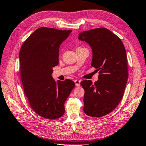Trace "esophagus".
I'll list each match as a JSON object with an SVG mask.
<instances>
[{
    "label": "esophagus",
    "instance_id": "1",
    "mask_svg": "<svg viewBox=\"0 0 146 146\" xmlns=\"http://www.w3.org/2000/svg\"><path fill=\"white\" fill-rule=\"evenodd\" d=\"M74 83H75V85L76 86H80V83H81V81L80 80H74Z\"/></svg>",
    "mask_w": 146,
    "mask_h": 146
}]
</instances>
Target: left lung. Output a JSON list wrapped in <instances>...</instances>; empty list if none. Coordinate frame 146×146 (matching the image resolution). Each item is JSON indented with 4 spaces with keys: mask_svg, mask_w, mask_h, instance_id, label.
<instances>
[{
    "mask_svg": "<svg viewBox=\"0 0 146 146\" xmlns=\"http://www.w3.org/2000/svg\"><path fill=\"white\" fill-rule=\"evenodd\" d=\"M78 39L92 50L91 66L99 71L98 80L82 81L85 90L84 112L100 117L110 113L123 97L128 77L127 57L119 37L106 28H97L79 34Z\"/></svg>",
    "mask_w": 146,
    "mask_h": 146,
    "instance_id": "left-lung-1",
    "label": "left lung"
}]
</instances>
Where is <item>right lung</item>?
I'll return each instance as SVG.
<instances>
[{"label": "right lung", "mask_w": 146, "mask_h": 146, "mask_svg": "<svg viewBox=\"0 0 146 146\" xmlns=\"http://www.w3.org/2000/svg\"><path fill=\"white\" fill-rule=\"evenodd\" d=\"M72 32L38 28L20 49V74L25 95L32 110L46 119L64 115L65 102L75 86L70 80L56 82L51 75L53 67L59 64L60 45Z\"/></svg>", "instance_id": "right-lung-1"}]
</instances>
